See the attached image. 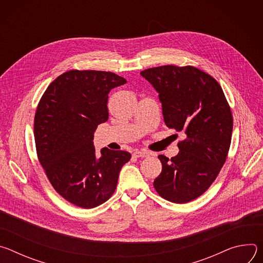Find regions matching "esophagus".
Here are the masks:
<instances>
[{
  "label": "esophagus",
  "instance_id": "1",
  "mask_svg": "<svg viewBox=\"0 0 263 263\" xmlns=\"http://www.w3.org/2000/svg\"><path fill=\"white\" fill-rule=\"evenodd\" d=\"M149 155H152V154L146 152V151H136L133 153L134 157H148Z\"/></svg>",
  "mask_w": 263,
  "mask_h": 263
}]
</instances>
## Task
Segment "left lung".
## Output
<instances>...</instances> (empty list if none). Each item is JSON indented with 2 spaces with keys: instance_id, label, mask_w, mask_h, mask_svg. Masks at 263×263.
<instances>
[{
  "instance_id": "obj_1",
  "label": "left lung",
  "mask_w": 263,
  "mask_h": 263,
  "mask_svg": "<svg viewBox=\"0 0 263 263\" xmlns=\"http://www.w3.org/2000/svg\"><path fill=\"white\" fill-rule=\"evenodd\" d=\"M140 74L158 91L165 125L185 134L177 156H158L162 171L154 187L170 202H191L209 189L226 162L231 108L218 82L195 66L162 65Z\"/></svg>"
}]
</instances>
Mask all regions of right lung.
Listing matches in <instances>:
<instances>
[{"label":"right lung","mask_w":263,"mask_h":263,"mask_svg":"<svg viewBox=\"0 0 263 263\" xmlns=\"http://www.w3.org/2000/svg\"><path fill=\"white\" fill-rule=\"evenodd\" d=\"M127 83L111 71L71 69L44 92L34 118L36 153L54 190L81 208H93L114 195L122 166L131 154L101 149L93 133L107 122L108 93Z\"/></svg>","instance_id":"obj_1"}]
</instances>
